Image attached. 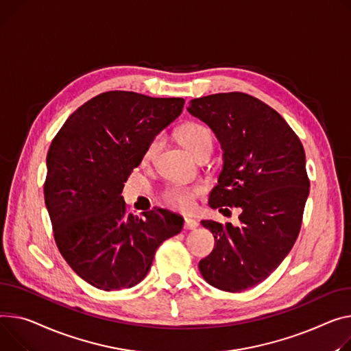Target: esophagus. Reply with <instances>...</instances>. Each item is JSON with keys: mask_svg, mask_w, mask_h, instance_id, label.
Masks as SVG:
<instances>
[{"mask_svg": "<svg viewBox=\"0 0 351 351\" xmlns=\"http://www.w3.org/2000/svg\"><path fill=\"white\" fill-rule=\"evenodd\" d=\"M197 226H199V223L195 219L184 217V228L186 230H195V228H197Z\"/></svg>", "mask_w": 351, "mask_h": 351, "instance_id": "esophagus-1", "label": "esophagus"}]
</instances>
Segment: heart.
<instances>
[{"label":"heart","mask_w":351,"mask_h":351,"mask_svg":"<svg viewBox=\"0 0 351 351\" xmlns=\"http://www.w3.org/2000/svg\"><path fill=\"white\" fill-rule=\"evenodd\" d=\"M179 141L189 149L195 156H199L203 151L213 148V135L206 125L197 123H189L182 125L176 132ZM163 147V136L156 135L147 144L143 152V162L151 163L156 159L158 154ZM203 189L200 186H186V184H172L163 192L162 199L169 207L189 212L195 207L196 197L202 195Z\"/></svg>","instance_id":"1"}]
</instances>
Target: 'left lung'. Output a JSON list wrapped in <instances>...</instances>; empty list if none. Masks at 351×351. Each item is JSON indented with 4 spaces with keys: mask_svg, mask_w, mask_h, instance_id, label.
Wrapping results in <instances>:
<instances>
[{
    "mask_svg": "<svg viewBox=\"0 0 351 351\" xmlns=\"http://www.w3.org/2000/svg\"><path fill=\"white\" fill-rule=\"evenodd\" d=\"M188 111L213 130L223 148L210 207L241 210L240 227L202 221L213 232L215 248L199 269L212 287L241 292L267 279L298 239L309 196L305 149L281 115L245 93L193 99Z\"/></svg>",
    "mask_w": 351,
    "mask_h": 351,
    "instance_id": "1",
    "label": "left lung"
}]
</instances>
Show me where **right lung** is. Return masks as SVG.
<instances>
[{
    "instance_id": "add662e5",
    "label": "right lung",
    "mask_w": 351,
    "mask_h": 351,
    "mask_svg": "<svg viewBox=\"0 0 351 351\" xmlns=\"http://www.w3.org/2000/svg\"><path fill=\"white\" fill-rule=\"evenodd\" d=\"M183 104L179 97L106 91L79 107L53 138L45 204L62 256L90 285L135 287L156 248L180 232L182 216L167 208L132 216L121 192L147 144L178 119Z\"/></svg>"
}]
</instances>
